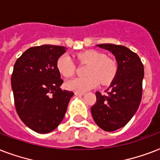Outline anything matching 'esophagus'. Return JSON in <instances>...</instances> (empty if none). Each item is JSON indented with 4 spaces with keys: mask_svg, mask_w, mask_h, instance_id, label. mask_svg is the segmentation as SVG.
Returning a JSON list of instances; mask_svg holds the SVG:
<instances>
[{
    "mask_svg": "<svg viewBox=\"0 0 160 160\" xmlns=\"http://www.w3.org/2000/svg\"><path fill=\"white\" fill-rule=\"evenodd\" d=\"M84 94H85L84 92H75V95H78V96H81V95H83Z\"/></svg>",
    "mask_w": 160,
    "mask_h": 160,
    "instance_id": "1",
    "label": "esophagus"
}]
</instances>
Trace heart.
<instances>
[{
	"instance_id": "obj_1",
	"label": "heart",
	"mask_w": 160,
	"mask_h": 160,
	"mask_svg": "<svg viewBox=\"0 0 160 160\" xmlns=\"http://www.w3.org/2000/svg\"><path fill=\"white\" fill-rule=\"evenodd\" d=\"M82 63L89 64L85 70V77H77L67 80L65 87L75 92H85L102 84H109L118 72V65L114 60L107 57L105 53L95 50H88L77 55ZM56 68L64 77H70L75 72V65L70 55H62L56 62Z\"/></svg>"
}]
</instances>
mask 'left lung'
Segmentation results:
<instances>
[{
    "mask_svg": "<svg viewBox=\"0 0 160 160\" xmlns=\"http://www.w3.org/2000/svg\"><path fill=\"white\" fill-rule=\"evenodd\" d=\"M98 47L110 51L118 63V72L107 90L96 92V102L91 107L98 126L112 132L124 127L134 116L142 98L144 65L136 53L124 46L100 44Z\"/></svg>",
    "mask_w": 160,
    "mask_h": 160,
    "instance_id": "1",
    "label": "left lung"
}]
</instances>
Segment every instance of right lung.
Returning <instances> with one entry per match:
<instances>
[{"label": "right lung", "instance_id": "add662e5", "mask_svg": "<svg viewBox=\"0 0 160 160\" xmlns=\"http://www.w3.org/2000/svg\"><path fill=\"white\" fill-rule=\"evenodd\" d=\"M65 49L51 45L31 47L14 65L11 88L16 112L26 126L40 134L57 128L74 95L60 88L63 80L56 62Z\"/></svg>", "mask_w": 160, "mask_h": 160}]
</instances>
